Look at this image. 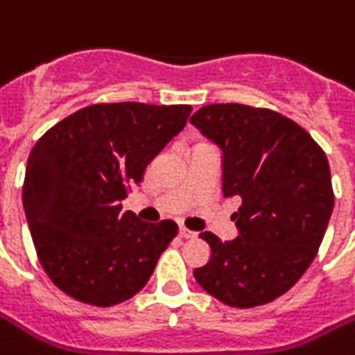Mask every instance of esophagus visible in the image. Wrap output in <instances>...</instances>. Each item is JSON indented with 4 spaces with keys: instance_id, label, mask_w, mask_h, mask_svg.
Here are the masks:
<instances>
[{
    "instance_id": "obj_1",
    "label": "esophagus",
    "mask_w": 355,
    "mask_h": 355,
    "mask_svg": "<svg viewBox=\"0 0 355 355\" xmlns=\"http://www.w3.org/2000/svg\"><path fill=\"white\" fill-rule=\"evenodd\" d=\"M180 237H183V239H192V237H196V232H192L189 228L180 227Z\"/></svg>"
}]
</instances>
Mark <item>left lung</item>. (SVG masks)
<instances>
[{"label":"left lung","mask_w":355,"mask_h":355,"mask_svg":"<svg viewBox=\"0 0 355 355\" xmlns=\"http://www.w3.org/2000/svg\"><path fill=\"white\" fill-rule=\"evenodd\" d=\"M190 123L223 154V196L241 198L237 237L201 232L210 259L196 268L201 288L228 306L270 303L314 261L334 210L323 148L292 119L268 108L218 103Z\"/></svg>","instance_id":"obj_1"}]
</instances>
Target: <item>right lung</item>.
<instances>
[{
  "label": "right lung",
  "mask_w": 355,
  "mask_h": 355,
  "mask_svg": "<svg viewBox=\"0 0 355 355\" xmlns=\"http://www.w3.org/2000/svg\"><path fill=\"white\" fill-rule=\"evenodd\" d=\"M190 112V105H90L32 148L23 183L26 223L46 276L70 297L112 306L150 279L178 225L143 223L121 212V201Z\"/></svg>",
  "instance_id": "obj_1"
}]
</instances>
